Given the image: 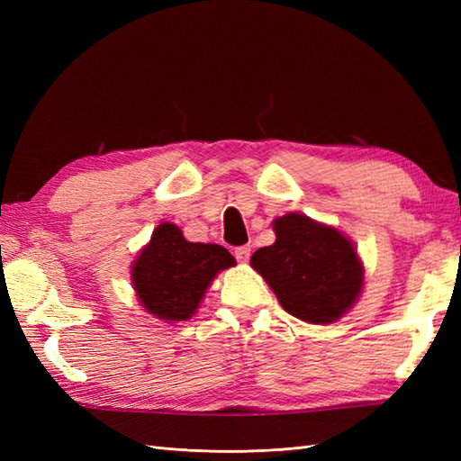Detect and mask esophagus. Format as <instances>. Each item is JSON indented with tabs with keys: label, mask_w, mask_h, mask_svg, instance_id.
I'll list each match as a JSON object with an SVG mask.
<instances>
[{
	"label": "esophagus",
	"mask_w": 461,
	"mask_h": 461,
	"mask_svg": "<svg viewBox=\"0 0 461 461\" xmlns=\"http://www.w3.org/2000/svg\"><path fill=\"white\" fill-rule=\"evenodd\" d=\"M249 256H251V248L249 246H241L236 249V259L240 263H248L249 261Z\"/></svg>",
	"instance_id": "esophagus-1"
}]
</instances>
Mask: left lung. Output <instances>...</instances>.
<instances>
[{"instance_id": "8db88e82", "label": "left lung", "mask_w": 461, "mask_h": 461, "mask_svg": "<svg viewBox=\"0 0 461 461\" xmlns=\"http://www.w3.org/2000/svg\"><path fill=\"white\" fill-rule=\"evenodd\" d=\"M273 230L276 243L253 253L251 267L289 315L312 325L339 321L355 305L365 283L352 241L303 213L277 218Z\"/></svg>"}]
</instances>
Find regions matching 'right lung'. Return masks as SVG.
Wrapping results in <instances>:
<instances>
[{"mask_svg":"<svg viewBox=\"0 0 461 461\" xmlns=\"http://www.w3.org/2000/svg\"><path fill=\"white\" fill-rule=\"evenodd\" d=\"M236 266L218 243L188 241L178 225L160 223L132 263L136 297L150 315L166 322L188 321L221 269Z\"/></svg>","mask_w":461,"mask_h":461,"instance_id":"obj_1","label":"right lung"}]
</instances>
